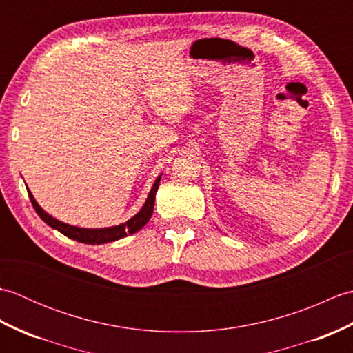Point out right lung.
<instances>
[{"label":"right lung","instance_id":"1","mask_svg":"<svg viewBox=\"0 0 353 353\" xmlns=\"http://www.w3.org/2000/svg\"><path fill=\"white\" fill-rule=\"evenodd\" d=\"M159 182H161V176L156 179L152 190H150L148 197L145 200L144 206L141 208V211L132 216L130 220H127L123 224H118V226H112V228H104V229H85V228H76V226H70V224L62 223L56 220L54 216H51L50 214H47L43 209L37 205V201L34 200L33 194L30 192V190H27L30 201L34 208V211L37 212V215L48 224L50 228L56 229L63 234L65 236H68L71 239H76L79 243H85V244H106V243H112L117 241V239H121L127 235H132L134 232H138L139 229H142L148 223V220L152 219L153 214V208H154V199H156V192L157 188H159Z\"/></svg>","mask_w":353,"mask_h":353}]
</instances>
